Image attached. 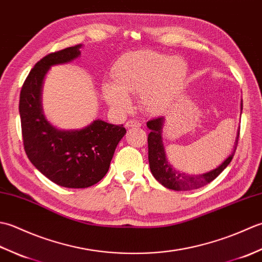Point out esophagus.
Listing matches in <instances>:
<instances>
[{
    "label": "esophagus",
    "instance_id": "1",
    "mask_svg": "<svg viewBox=\"0 0 262 262\" xmlns=\"http://www.w3.org/2000/svg\"><path fill=\"white\" fill-rule=\"evenodd\" d=\"M142 126V124L138 120H136V119H130V120H128L127 122H126V127L127 128H132V127H141Z\"/></svg>",
    "mask_w": 262,
    "mask_h": 262
}]
</instances>
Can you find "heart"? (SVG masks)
<instances>
[{"mask_svg":"<svg viewBox=\"0 0 262 262\" xmlns=\"http://www.w3.org/2000/svg\"><path fill=\"white\" fill-rule=\"evenodd\" d=\"M187 75V65L180 57L153 51L127 55L115 66V85H104L107 101L117 108H127L126 93L140 94L147 113L158 114L173 102Z\"/></svg>","mask_w":262,"mask_h":262,"instance_id":"b5f03b06","label":"heart"}]
</instances>
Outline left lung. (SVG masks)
<instances>
[{"label":"left lung","mask_w":262,"mask_h":262,"mask_svg":"<svg viewBox=\"0 0 262 262\" xmlns=\"http://www.w3.org/2000/svg\"><path fill=\"white\" fill-rule=\"evenodd\" d=\"M241 107H243V103H241ZM162 126L163 117H158V118L147 121V128L151 130L147 137L149 168H151L152 174L161 185L176 191H187L192 190V189H198L216 179L221 174V172L231 163V161L235 154L238 136H240V130H238L234 148H233L230 157L220 166H217L213 171L207 172V173L199 176H189L174 170L168 162V160H166L162 144V137H161Z\"/></svg>","instance_id":"1"}]
</instances>
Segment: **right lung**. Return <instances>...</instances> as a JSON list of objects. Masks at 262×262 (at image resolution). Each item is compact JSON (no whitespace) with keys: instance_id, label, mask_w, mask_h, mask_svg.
I'll use <instances>...</instances> for the list:
<instances>
[{"instance_id":"obj_1","label":"right lung","mask_w":262,"mask_h":262,"mask_svg":"<svg viewBox=\"0 0 262 262\" xmlns=\"http://www.w3.org/2000/svg\"><path fill=\"white\" fill-rule=\"evenodd\" d=\"M80 45L42 57L28 74L20 92L19 111L24 147L28 159L58 186L88 188L107 173L119 141L122 125L94 120L80 130H59L42 115L41 86L49 68L68 63L80 55Z\"/></svg>"}]
</instances>
